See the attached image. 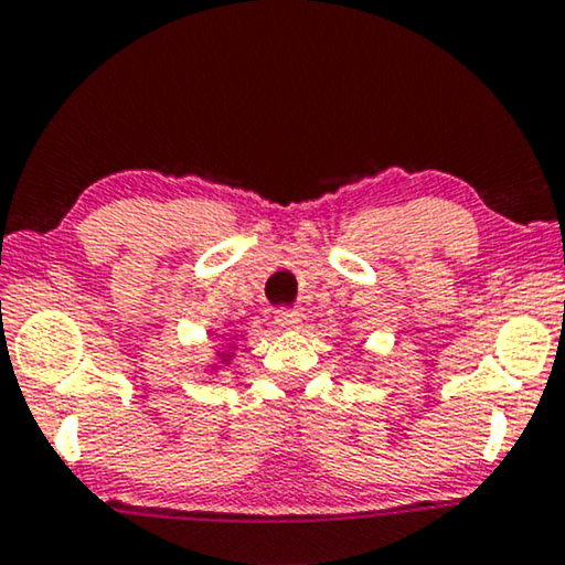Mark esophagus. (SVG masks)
Returning <instances> with one entry per match:
<instances>
[{
	"label": "esophagus",
	"instance_id": "esophagus-1",
	"mask_svg": "<svg viewBox=\"0 0 565 565\" xmlns=\"http://www.w3.org/2000/svg\"><path fill=\"white\" fill-rule=\"evenodd\" d=\"M276 326L281 330H299L302 320H299V315L295 310H278L276 312Z\"/></svg>",
	"mask_w": 565,
	"mask_h": 565
}]
</instances>
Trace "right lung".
<instances>
[{"label": "right lung", "mask_w": 565, "mask_h": 565, "mask_svg": "<svg viewBox=\"0 0 565 565\" xmlns=\"http://www.w3.org/2000/svg\"><path fill=\"white\" fill-rule=\"evenodd\" d=\"M227 356H230V353H227Z\"/></svg>", "instance_id": "add662e5"}]
</instances>
